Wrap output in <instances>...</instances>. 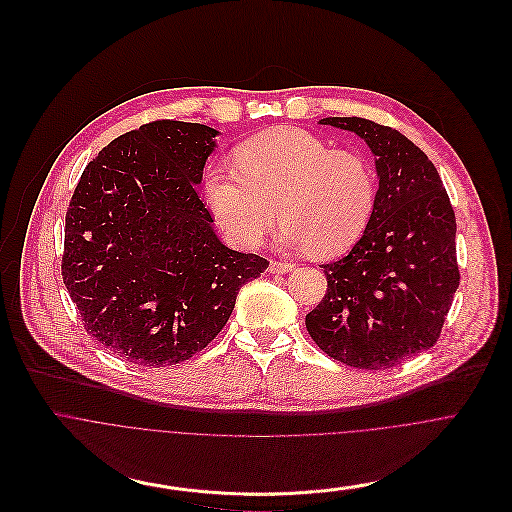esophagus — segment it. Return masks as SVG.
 <instances>
[{
  "instance_id": "obj_1",
  "label": "esophagus",
  "mask_w": 512,
  "mask_h": 512,
  "mask_svg": "<svg viewBox=\"0 0 512 512\" xmlns=\"http://www.w3.org/2000/svg\"><path fill=\"white\" fill-rule=\"evenodd\" d=\"M292 268H294V264H292V262H286V260H272L270 266H268V270H270L272 274H286V272H290Z\"/></svg>"
}]
</instances>
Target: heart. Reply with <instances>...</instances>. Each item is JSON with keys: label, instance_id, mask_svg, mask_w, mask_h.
<instances>
[{"label": "heart", "instance_id": "1", "mask_svg": "<svg viewBox=\"0 0 512 512\" xmlns=\"http://www.w3.org/2000/svg\"><path fill=\"white\" fill-rule=\"evenodd\" d=\"M238 165H210L203 177L208 206L228 238L260 244L278 214L282 240L317 256L349 250L371 222L377 177L357 151L296 127L264 131L236 149Z\"/></svg>", "mask_w": 512, "mask_h": 512}]
</instances>
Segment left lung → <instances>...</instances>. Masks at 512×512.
Returning <instances> with one entry per match:
<instances>
[{
  "mask_svg": "<svg viewBox=\"0 0 512 512\" xmlns=\"http://www.w3.org/2000/svg\"><path fill=\"white\" fill-rule=\"evenodd\" d=\"M319 123L369 145L379 189L361 240L321 266L327 292L306 315V331L345 365L391 369L440 339L460 284L456 216L434 163L399 131L361 117Z\"/></svg>",
  "mask_w": 512,
  "mask_h": 512,
  "instance_id": "obj_1",
  "label": "left lung"
}]
</instances>
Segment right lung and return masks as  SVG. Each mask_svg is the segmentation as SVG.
Returning a JSON list of instances; mask_svg holds the SVG:
<instances>
[{"label": "right lung", "instance_id": "1", "mask_svg": "<svg viewBox=\"0 0 512 512\" xmlns=\"http://www.w3.org/2000/svg\"><path fill=\"white\" fill-rule=\"evenodd\" d=\"M216 129L153 121L82 171L64 226L62 280L86 333L113 355L167 367L206 349L268 260L230 250L197 193Z\"/></svg>", "mask_w": 512, "mask_h": 512}]
</instances>
